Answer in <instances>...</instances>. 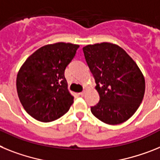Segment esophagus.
Masks as SVG:
<instances>
[{
	"label": "esophagus",
	"instance_id": "1",
	"mask_svg": "<svg viewBox=\"0 0 160 160\" xmlns=\"http://www.w3.org/2000/svg\"><path fill=\"white\" fill-rule=\"evenodd\" d=\"M85 92H86L85 91H83V92H80V95L81 96V97H84V96L85 95Z\"/></svg>",
	"mask_w": 160,
	"mask_h": 160
}]
</instances>
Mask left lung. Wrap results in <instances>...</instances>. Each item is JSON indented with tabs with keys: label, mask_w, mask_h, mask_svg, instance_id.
<instances>
[{
	"label": "left lung",
	"mask_w": 160,
	"mask_h": 160,
	"mask_svg": "<svg viewBox=\"0 0 160 160\" xmlns=\"http://www.w3.org/2000/svg\"><path fill=\"white\" fill-rule=\"evenodd\" d=\"M85 60L100 96L92 114L109 125L130 118L145 93V79L137 63L122 47L101 42L83 47Z\"/></svg>",
	"instance_id": "left-lung-1"
}]
</instances>
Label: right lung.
<instances>
[{"label": "right lung", "mask_w": 160, "mask_h": 160, "mask_svg": "<svg viewBox=\"0 0 160 160\" xmlns=\"http://www.w3.org/2000/svg\"><path fill=\"white\" fill-rule=\"evenodd\" d=\"M79 47L69 42L48 44L34 51L22 65L17 76V91L32 118L49 122L69 110L74 97L68 89L64 71Z\"/></svg>", "instance_id": "add662e5"}]
</instances>
